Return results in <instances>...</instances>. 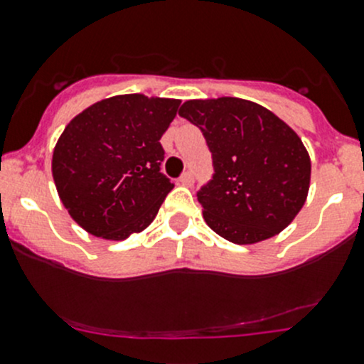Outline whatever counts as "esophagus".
I'll return each instance as SVG.
<instances>
[{"instance_id":"1","label":"esophagus","mask_w":364,"mask_h":364,"mask_svg":"<svg viewBox=\"0 0 364 364\" xmlns=\"http://www.w3.org/2000/svg\"><path fill=\"white\" fill-rule=\"evenodd\" d=\"M179 183H181V185H185V186H192V183H193V172H192V171L183 172V176H181V178H179Z\"/></svg>"}]
</instances>
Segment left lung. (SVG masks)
Wrapping results in <instances>:
<instances>
[{
    "mask_svg": "<svg viewBox=\"0 0 364 364\" xmlns=\"http://www.w3.org/2000/svg\"><path fill=\"white\" fill-rule=\"evenodd\" d=\"M203 132L215 174L197 192L206 224L238 245L279 235L306 203L311 160L297 133L240 97L190 100L179 108Z\"/></svg>",
    "mask_w": 364,
    "mask_h": 364,
    "instance_id": "8db88e82",
    "label": "left lung"
}]
</instances>
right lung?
Wrapping results in <instances>:
<instances>
[{
    "label": "right lung",
    "mask_w": 364,
    "mask_h": 364,
    "mask_svg": "<svg viewBox=\"0 0 364 364\" xmlns=\"http://www.w3.org/2000/svg\"><path fill=\"white\" fill-rule=\"evenodd\" d=\"M181 101L124 94L77 114L56 142L51 171L76 224L105 240H126L154 220L174 183L161 174L160 139Z\"/></svg>",
    "instance_id": "right-lung-1"
}]
</instances>
